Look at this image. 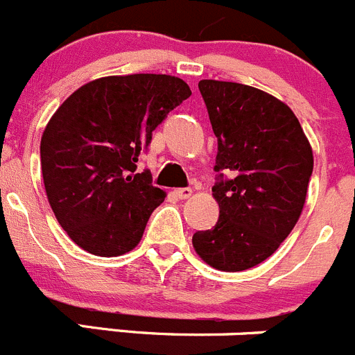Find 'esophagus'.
Here are the masks:
<instances>
[{
    "label": "esophagus",
    "mask_w": 355,
    "mask_h": 355,
    "mask_svg": "<svg viewBox=\"0 0 355 355\" xmlns=\"http://www.w3.org/2000/svg\"><path fill=\"white\" fill-rule=\"evenodd\" d=\"M175 194H177L178 199H189L192 196V189H189V187L177 189V191H175Z\"/></svg>",
    "instance_id": "obj_1"
}]
</instances>
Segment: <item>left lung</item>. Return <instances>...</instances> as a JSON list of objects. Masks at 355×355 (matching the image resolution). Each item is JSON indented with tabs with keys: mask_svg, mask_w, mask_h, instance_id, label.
Returning a JSON list of instances; mask_svg holds the SVG:
<instances>
[{
	"mask_svg": "<svg viewBox=\"0 0 355 355\" xmlns=\"http://www.w3.org/2000/svg\"><path fill=\"white\" fill-rule=\"evenodd\" d=\"M199 92L218 139L215 170L232 180L213 185L220 218L192 236L202 261L239 272L261 263L290 236L304 209L314 156L300 121L267 92L202 79Z\"/></svg>",
	"mask_w": 355,
	"mask_h": 355,
	"instance_id": "left-lung-1",
	"label": "left lung"
}]
</instances>
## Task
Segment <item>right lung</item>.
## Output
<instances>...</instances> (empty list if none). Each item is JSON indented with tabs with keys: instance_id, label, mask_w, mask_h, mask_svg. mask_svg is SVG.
I'll list each match as a JSON object with an SVG mask.
<instances>
[{
	"instance_id": "add662e5",
	"label": "right lung",
	"mask_w": 355,
	"mask_h": 355,
	"mask_svg": "<svg viewBox=\"0 0 355 355\" xmlns=\"http://www.w3.org/2000/svg\"><path fill=\"white\" fill-rule=\"evenodd\" d=\"M191 94L175 76H105L55 111L41 137V171L48 202L79 248L119 257L140 243L166 192L149 171L135 173L139 154Z\"/></svg>"
}]
</instances>
